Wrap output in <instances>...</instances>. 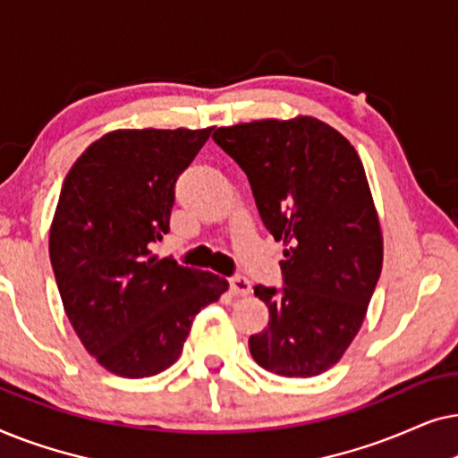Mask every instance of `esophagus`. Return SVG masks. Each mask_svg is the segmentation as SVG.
<instances>
[{"label":"esophagus","instance_id":"34e87169","mask_svg":"<svg viewBox=\"0 0 458 458\" xmlns=\"http://www.w3.org/2000/svg\"><path fill=\"white\" fill-rule=\"evenodd\" d=\"M229 285L235 296H248V293L252 292V284H250V279L243 277V275H235V277H231Z\"/></svg>","mask_w":458,"mask_h":458}]
</instances>
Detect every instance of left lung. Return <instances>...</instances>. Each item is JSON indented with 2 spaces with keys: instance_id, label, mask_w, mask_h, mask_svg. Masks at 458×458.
Here are the masks:
<instances>
[{
  "instance_id": "1",
  "label": "left lung",
  "mask_w": 458,
  "mask_h": 458,
  "mask_svg": "<svg viewBox=\"0 0 458 458\" xmlns=\"http://www.w3.org/2000/svg\"><path fill=\"white\" fill-rule=\"evenodd\" d=\"M248 174L265 227L284 242V292L256 285L268 327L248 340L262 369L315 377L362 327L384 265V235L365 166L315 116L240 123L212 133Z\"/></svg>"
}]
</instances>
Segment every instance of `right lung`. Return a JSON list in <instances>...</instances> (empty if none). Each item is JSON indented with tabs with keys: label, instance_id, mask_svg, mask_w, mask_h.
I'll return each instance as SVG.
<instances>
[{
	"label": "right lung",
	"instance_id": "1",
	"mask_svg": "<svg viewBox=\"0 0 458 458\" xmlns=\"http://www.w3.org/2000/svg\"><path fill=\"white\" fill-rule=\"evenodd\" d=\"M212 133L116 129L74 160L49 227V259L68 321L106 371L158 375L183 352L199 309L227 279L158 259L174 183Z\"/></svg>",
	"mask_w": 458,
	"mask_h": 458
}]
</instances>
